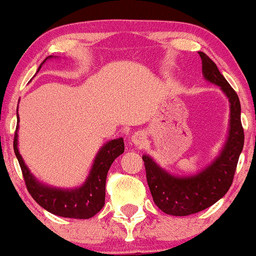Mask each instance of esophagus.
I'll use <instances>...</instances> for the list:
<instances>
[{
	"label": "esophagus",
	"mask_w": 256,
	"mask_h": 256,
	"mask_svg": "<svg viewBox=\"0 0 256 256\" xmlns=\"http://www.w3.org/2000/svg\"><path fill=\"white\" fill-rule=\"evenodd\" d=\"M131 143L136 146H143L146 143V137L142 132H136L131 136Z\"/></svg>",
	"instance_id": "1"
}]
</instances>
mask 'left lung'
<instances>
[{"instance_id": "8db88e82", "label": "left lung", "mask_w": 256, "mask_h": 256, "mask_svg": "<svg viewBox=\"0 0 256 256\" xmlns=\"http://www.w3.org/2000/svg\"><path fill=\"white\" fill-rule=\"evenodd\" d=\"M198 54L202 60V74L204 79L219 86L230 104L228 137L222 150L210 165L190 176L172 174L155 162L152 156L146 154L142 156L154 204L164 213L176 216L201 212L228 192L244 144L240 104L236 91L204 52H198Z\"/></svg>"}]
</instances>
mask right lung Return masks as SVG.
<instances>
[{"label": "right lung", "mask_w": 256, "mask_h": 256, "mask_svg": "<svg viewBox=\"0 0 256 256\" xmlns=\"http://www.w3.org/2000/svg\"><path fill=\"white\" fill-rule=\"evenodd\" d=\"M52 58L56 56L50 55L46 58V60L38 67L37 72L46 60H50ZM16 122L18 125L13 143L14 152L22 167L26 188L34 201L48 212L55 216H64V218L89 219L98 214L104 206L106 178H107L108 170L113 161L124 152V138L120 137L108 140L100 148L94 158L89 174L80 186L58 188L38 180L26 166L24 158L20 155L19 148H18V137H19L18 136V130H19L18 110Z\"/></svg>", "instance_id": "1"}]
</instances>
